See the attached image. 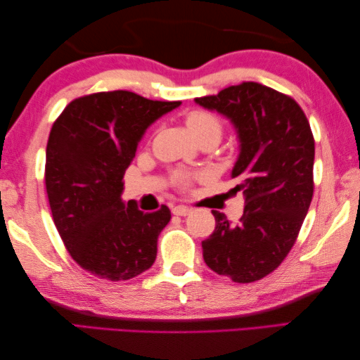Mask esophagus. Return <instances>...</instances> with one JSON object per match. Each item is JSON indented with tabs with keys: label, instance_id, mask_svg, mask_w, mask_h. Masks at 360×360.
<instances>
[{
	"label": "esophagus",
	"instance_id": "1",
	"mask_svg": "<svg viewBox=\"0 0 360 360\" xmlns=\"http://www.w3.org/2000/svg\"><path fill=\"white\" fill-rule=\"evenodd\" d=\"M174 215H180V217H186L191 214V209L186 207V205H176V207L172 209Z\"/></svg>",
	"mask_w": 360,
	"mask_h": 360
}]
</instances>
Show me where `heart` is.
Returning a JSON list of instances; mask_svg holds the SVG:
<instances>
[{
  "instance_id": "1",
  "label": "heart",
  "mask_w": 360,
  "mask_h": 360,
  "mask_svg": "<svg viewBox=\"0 0 360 360\" xmlns=\"http://www.w3.org/2000/svg\"><path fill=\"white\" fill-rule=\"evenodd\" d=\"M185 122H186L188 131H190V134L198 141H201L204 139H215L217 141L220 140V135L223 131L221 121L214 113H210V111H204V110L191 111V113L186 115ZM180 179L181 181H185L186 176L181 175Z\"/></svg>"
}]
</instances>
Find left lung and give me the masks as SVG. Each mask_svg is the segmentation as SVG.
Masks as SVG:
<instances>
[{
	"label": "left lung",
	"instance_id": "left-lung-1",
	"mask_svg": "<svg viewBox=\"0 0 360 360\" xmlns=\"http://www.w3.org/2000/svg\"><path fill=\"white\" fill-rule=\"evenodd\" d=\"M231 122L239 155L231 179L244 196L233 225L212 210L215 229L202 240V257L217 274L247 284L274 271L295 244L313 199L314 139L295 100L258 82H243L217 96L194 98Z\"/></svg>",
	"mask_w": 360,
	"mask_h": 360
}]
</instances>
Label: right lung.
<instances>
[{
	"label": "right lung",
	"mask_w": 360,
	"mask_h": 360,
	"mask_svg": "<svg viewBox=\"0 0 360 360\" xmlns=\"http://www.w3.org/2000/svg\"><path fill=\"white\" fill-rule=\"evenodd\" d=\"M180 105L98 92L73 100L52 126L46 148L52 219L73 260L94 276L127 281L155 263L170 210L143 214L135 201H122V176L146 129Z\"/></svg>",
	"instance_id": "add662e5"
}]
</instances>
